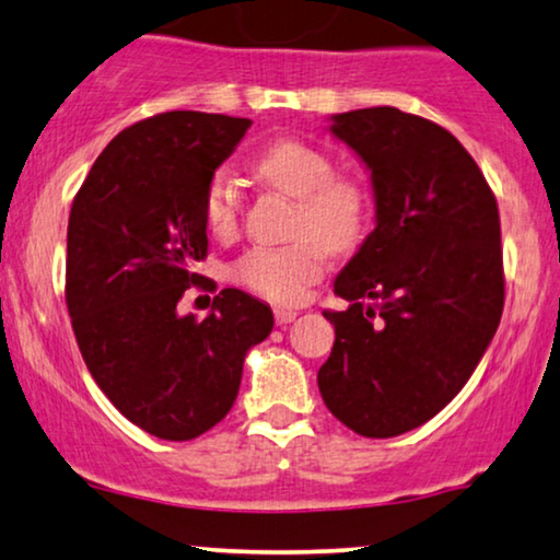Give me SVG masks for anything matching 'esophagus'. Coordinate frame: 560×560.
Returning a JSON list of instances; mask_svg holds the SVG:
<instances>
[{"instance_id":"esophagus-1","label":"esophagus","mask_w":560,"mask_h":560,"mask_svg":"<svg viewBox=\"0 0 560 560\" xmlns=\"http://www.w3.org/2000/svg\"><path fill=\"white\" fill-rule=\"evenodd\" d=\"M295 318H298V311L295 308H275V324H278V326L293 324Z\"/></svg>"}]
</instances>
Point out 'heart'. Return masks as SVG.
<instances>
[{
    "mask_svg": "<svg viewBox=\"0 0 560 560\" xmlns=\"http://www.w3.org/2000/svg\"><path fill=\"white\" fill-rule=\"evenodd\" d=\"M267 186L298 201L288 247H255L232 267L234 280L272 303L303 301L324 275L326 257L354 249L370 221V190L362 180L334 175V160L301 140H280L255 160ZM242 198L229 173L211 175L203 190V221L213 236H232L240 226Z\"/></svg>",
    "mask_w": 560,
    "mask_h": 560,
    "instance_id": "obj_1",
    "label": "heart"
}]
</instances>
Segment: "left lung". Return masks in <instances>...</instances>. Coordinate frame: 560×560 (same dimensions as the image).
<instances>
[{
	"mask_svg": "<svg viewBox=\"0 0 560 560\" xmlns=\"http://www.w3.org/2000/svg\"><path fill=\"white\" fill-rule=\"evenodd\" d=\"M328 129L370 171L374 229L334 282L351 305L324 311L336 341L318 389L354 433L393 439L454 400L500 326V211L474 158L433 121L372 106L334 114Z\"/></svg>",
	"mask_w": 560,
	"mask_h": 560,
	"instance_id": "left-lung-1",
	"label": "left lung"
}]
</instances>
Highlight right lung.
<instances>
[{
	"instance_id": "obj_1",
	"label": "right lung",
	"mask_w": 560,
	"mask_h": 560,
	"mask_svg": "<svg viewBox=\"0 0 560 560\" xmlns=\"http://www.w3.org/2000/svg\"><path fill=\"white\" fill-rule=\"evenodd\" d=\"M252 121L165 112L106 144L68 219L66 303L91 377L127 420L163 441H190L224 420L247 351L272 311L224 288L211 313L178 301L209 249L203 190Z\"/></svg>"
}]
</instances>
